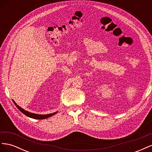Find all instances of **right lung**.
Wrapping results in <instances>:
<instances>
[{"label":"right lung","mask_w":152,"mask_h":152,"mask_svg":"<svg viewBox=\"0 0 152 152\" xmlns=\"http://www.w3.org/2000/svg\"><path fill=\"white\" fill-rule=\"evenodd\" d=\"M14 102V103L15 104V105L16 106V107L20 110V111H21L23 113L25 114V115L28 116V117H29L30 118H35V119H44V118H46L51 117V116L54 115H55V114L57 113V112H55V113H50V114H47V115L35 114V113H30V112H28L26 111V110L21 108L20 107H19V106L17 105V104L15 102Z\"/></svg>","instance_id":"1"}]
</instances>
